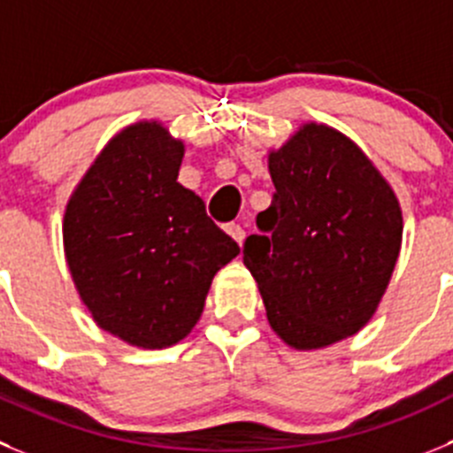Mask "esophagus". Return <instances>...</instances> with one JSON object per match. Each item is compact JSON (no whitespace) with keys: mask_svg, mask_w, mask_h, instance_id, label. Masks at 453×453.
<instances>
[{"mask_svg":"<svg viewBox=\"0 0 453 453\" xmlns=\"http://www.w3.org/2000/svg\"><path fill=\"white\" fill-rule=\"evenodd\" d=\"M226 232L236 241V243H239V246L243 243V239H246V232H243V227H241L239 223H227Z\"/></svg>","mask_w":453,"mask_h":453,"instance_id":"1","label":"esophagus"}]
</instances>
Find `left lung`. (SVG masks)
Segmentation results:
<instances>
[{"label": "left lung", "mask_w": 453, "mask_h": 453, "mask_svg": "<svg viewBox=\"0 0 453 453\" xmlns=\"http://www.w3.org/2000/svg\"><path fill=\"white\" fill-rule=\"evenodd\" d=\"M274 194L243 246L270 328L319 350L373 319L403 248V207L357 142L308 120L268 151Z\"/></svg>", "instance_id": "8db88e82"}]
</instances>
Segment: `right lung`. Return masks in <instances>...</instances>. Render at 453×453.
Instances as JSON below:
<instances>
[{"label": "right lung", "mask_w": 453, "mask_h": 453, "mask_svg": "<svg viewBox=\"0 0 453 453\" xmlns=\"http://www.w3.org/2000/svg\"><path fill=\"white\" fill-rule=\"evenodd\" d=\"M185 142L160 120L122 127L71 192L62 243L80 302L136 349L179 344L239 246L179 183Z\"/></svg>", "instance_id": "1"}]
</instances>
